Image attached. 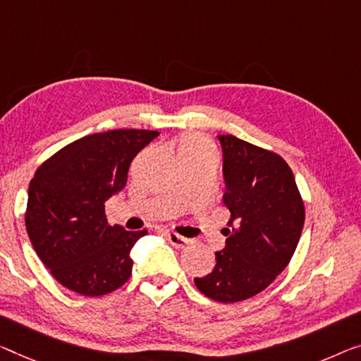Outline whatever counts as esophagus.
<instances>
[{"label":"esophagus","mask_w":361,"mask_h":361,"mask_svg":"<svg viewBox=\"0 0 361 361\" xmlns=\"http://www.w3.org/2000/svg\"><path fill=\"white\" fill-rule=\"evenodd\" d=\"M166 240H169V243L171 246H175V248H185V246L190 243V240L185 238V236H181L178 233H173V232H165Z\"/></svg>","instance_id":"34e87169"}]
</instances>
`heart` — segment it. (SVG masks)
<instances>
[{"label":"heart","instance_id":"1","mask_svg":"<svg viewBox=\"0 0 361 361\" xmlns=\"http://www.w3.org/2000/svg\"><path fill=\"white\" fill-rule=\"evenodd\" d=\"M206 150H211V144L206 139L191 136L183 142L180 152H206Z\"/></svg>","mask_w":361,"mask_h":361}]
</instances>
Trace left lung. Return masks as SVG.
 Listing matches in <instances>:
<instances>
[{
	"label": "left lung",
	"mask_w": 361,
	"mask_h": 361,
	"mask_svg": "<svg viewBox=\"0 0 361 361\" xmlns=\"http://www.w3.org/2000/svg\"><path fill=\"white\" fill-rule=\"evenodd\" d=\"M224 150L230 211L227 243L211 274L195 283L220 303L248 300L267 288L292 259L305 224V204L293 171L281 155L227 134Z\"/></svg>",
	"instance_id": "obj_1"
}]
</instances>
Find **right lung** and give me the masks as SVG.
<instances>
[{
	"instance_id": "obj_1",
	"label": "right lung",
	"mask_w": 361,
	"mask_h": 361,
	"mask_svg": "<svg viewBox=\"0 0 361 361\" xmlns=\"http://www.w3.org/2000/svg\"><path fill=\"white\" fill-rule=\"evenodd\" d=\"M159 136L147 129L89 134L47 159L29 185L25 228L50 274L73 292L102 297L131 276L133 246L147 230L109 225L105 202L128 181L133 159Z\"/></svg>"
}]
</instances>
